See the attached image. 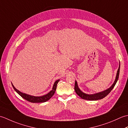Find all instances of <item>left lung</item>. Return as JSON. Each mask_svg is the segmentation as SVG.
Returning <instances> with one entry per match:
<instances>
[{
	"mask_svg": "<svg viewBox=\"0 0 128 128\" xmlns=\"http://www.w3.org/2000/svg\"><path fill=\"white\" fill-rule=\"evenodd\" d=\"M119 71H120V62H119V68L118 69L117 73H116V79L114 82L113 84V85L111 86L110 88L106 90L98 92V93H96L94 94H88L84 93L83 92L80 90V89L78 88V83L76 81H75V87L74 89L76 92V93L78 95V96H80L81 98L86 100H101L103 98L105 97L106 96L110 93V92L112 90V89L114 88V87L116 85V84L119 78Z\"/></svg>",
	"mask_w": 128,
	"mask_h": 128,
	"instance_id": "8db88e82",
	"label": "left lung"
}]
</instances>
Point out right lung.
Listing matches in <instances>:
<instances>
[{"label": "right lung", "instance_id": "1", "mask_svg": "<svg viewBox=\"0 0 128 128\" xmlns=\"http://www.w3.org/2000/svg\"><path fill=\"white\" fill-rule=\"evenodd\" d=\"M59 81V80H57L56 81V82H54L53 88H52V90H51L48 94H46L45 95H43V96H31V95L22 93V92H20V91H18V90L16 89L15 87L12 84L14 89V90L17 92V93L20 95L21 97H22L23 98L27 100L28 101H29L32 103H41V102H45L46 101H47V100H48L52 97L53 96L54 93H55L56 92L57 84L58 83Z\"/></svg>", "mask_w": 128, "mask_h": 128}]
</instances>
